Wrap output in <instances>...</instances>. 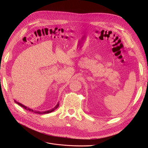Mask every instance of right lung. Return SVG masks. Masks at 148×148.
<instances>
[{"label":"right lung","mask_w":148,"mask_h":148,"mask_svg":"<svg viewBox=\"0 0 148 148\" xmlns=\"http://www.w3.org/2000/svg\"><path fill=\"white\" fill-rule=\"evenodd\" d=\"M15 102H16V103H17L18 105H20V106H21L22 107H23V108H25L26 110H27V111H30V112H34V113H35V114H49V113H50V112H53V111H54L55 110H56V109L58 107V106H59V102H58V103L57 104L56 106L54 108H53V109H51V110H48V111H36V110H32V109H30V108H28V107L25 106V105H23V104L20 103H19V102H17V101H15Z\"/></svg>","instance_id":"add662e5"}]
</instances>
